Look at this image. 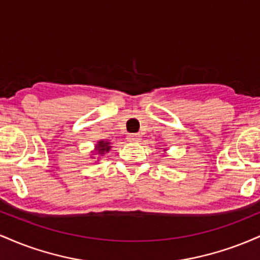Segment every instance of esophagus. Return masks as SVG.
Instances as JSON below:
<instances>
[{
  "mask_svg": "<svg viewBox=\"0 0 260 260\" xmlns=\"http://www.w3.org/2000/svg\"><path fill=\"white\" fill-rule=\"evenodd\" d=\"M127 140L131 143H137L140 140V136L139 134H128Z\"/></svg>",
  "mask_w": 260,
  "mask_h": 260,
  "instance_id": "obj_1",
  "label": "esophagus"
}]
</instances>
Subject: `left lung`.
<instances>
[{
	"mask_svg": "<svg viewBox=\"0 0 260 260\" xmlns=\"http://www.w3.org/2000/svg\"><path fill=\"white\" fill-rule=\"evenodd\" d=\"M164 153H165V154H166V149H164Z\"/></svg>",
	"mask_w": 260,
	"mask_h": 260,
	"instance_id": "8db88e82",
	"label": "left lung"
}]
</instances>
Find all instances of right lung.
<instances>
[{
  "mask_svg": "<svg viewBox=\"0 0 260 260\" xmlns=\"http://www.w3.org/2000/svg\"><path fill=\"white\" fill-rule=\"evenodd\" d=\"M111 149V143L109 140H98V143L95 144L94 150L91 151V159H94L95 156H103V155L107 154ZM100 157H98L96 161H99Z\"/></svg>",
  "mask_w": 260,
  "mask_h": 260,
  "instance_id": "1",
  "label": "right lung"
}]
</instances>
